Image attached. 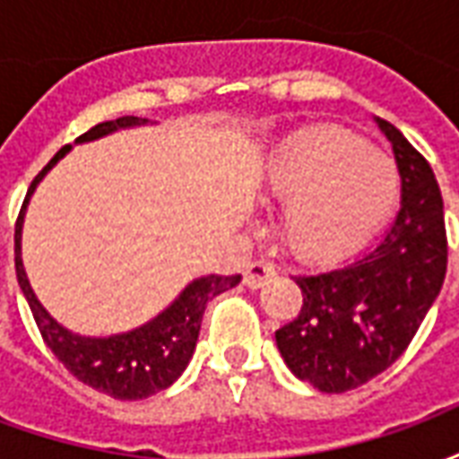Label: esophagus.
I'll return each instance as SVG.
<instances>
[{
    "instance_id": "obj_1",
    "label": "esophagus",
    "mask_w": 459,
    "mask_h": 459,
    "mask_svg": "<svg viewBox=\"0 0 459 459\" xmlns=\"http://www.w3.org/2000/svg\"><path fill=\"white\" fill-rule=\"evenodd\" d=\"M273 275H275V268L268 265V263H250L248 268H246V273H243V282H246V288L258 290L263 288Z\"/></svg>"
}]
</instances>
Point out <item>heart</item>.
Returning a JSON list of instances; mask_svg holds the SVG:
<instances>
[{
	"instance_id": "1",
	"label": "heart",
	"mask_w": 459,
	"mask_h": 459,
	"mask_svg": "<svg viewBox=\"0 0 459 459\" xmlns=\"http://www.w3.org/2000/svg\"><path fill=\"white\" fill-rule=\"evenodd\" d=\"M401 186L395 161L342 127L290 134L258 174L260 194L285 204L280 240L305 263H334L364 248L391 219Z\"/></svg>"
}]
</instances>
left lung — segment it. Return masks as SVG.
Wrapping results in <instances>:
<instances>
[{"label":"left lung","mask_w":459,"mask_h":459,"mask_svg":"<svg viewBox=\"0 0 459 459\" xmlns=\"http://www.w3.org/2000/svg\"><path fill=\"white\" fill-rule=\"evenodd\" d=\"M401 171V209L385 236L339 268L298 275L302 309L275 332L299 381L344 394L385 371L411 344L447 270L440 186L420 152L376 117Z\"/></svg>","instance_id":"obj_1"}]
</instances>
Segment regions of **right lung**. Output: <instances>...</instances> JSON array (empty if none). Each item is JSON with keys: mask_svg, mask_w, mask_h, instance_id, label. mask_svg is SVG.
<instances>
[{"mask_svg": "<svg viewBox=\"0 0 459 459\" xmlns=\"http://www.w3.org/2000/svg\"><path fill=\"white\" fill-rule=\"evenodd\" d=\"M144 125H150V120L134 117V115L100 122L93 130L81 134L75 144L95 142L117 130L144 127ZM71 150L74 147L65 144L64 150L56 152L54 160L46 164L26 191L24 206H22V213L16 219L14 233L16 280H19V288L24 292L29 307L34 312V319L44 342L78 381L93 385L95 391L113 395L117 401L150 398V395L169 388L184 374V368L189 366L194 349H196L201 317H204V309L209 305V299L226 292V290L236 288L240 282V275H230V278L204 275V278L191 280L189 285L174 298L169 307L161 309L157 317H152L150 322H144L130 332H120V334H110V337H83V334L58 325L48 315V309L39 302L31 282L26 278L24 260H22V230H24L26 206H29V199L34 196L36 186Z\"/></svg>", "mask_w": 459, "mask_h": 459, "instance_id": "right-lung-1", "label": "right lung"}]
</instances>
